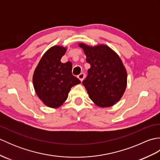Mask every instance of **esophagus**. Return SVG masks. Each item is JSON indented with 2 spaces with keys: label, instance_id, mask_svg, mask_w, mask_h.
Segmentation results:
<instances>
[{
  "label": "esophagus",
  "instance_id": "34e87169",
  "mask_svg": "<svg viewBox=\"0 0 160 160\" xmlns=\"http://www.w3.org/2000/svg\"><path fill=\"white\" fill-rule=\"evenodd\" d=\"M84 77H85V74H84V73H81L80 74H79V75H78V78H79V79H80L81 81H82V80H84Z\"/></svg>",
  "mask_w": 160,
  "mask_h": 160
}]
</instances>
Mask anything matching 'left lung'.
I'll list each match as a JSON object with an SVG mask.
<instances>
[{"instance_id":"obj_1","label":"left lung","mask_w":160,"mask_h":160,"mask_svg":"<svg viewBox=\"0 0 160 160\" xmlns=\"http://www.w3.org/2000/svg\"><path fill=\"white\" fill-rule=\"evenodd\" d=\"M80 47L91 65L82 81L90 98L100 107L113 106L120 100L127 83V71L120 57L106 45Z\"/></svg>"}]
</instances>
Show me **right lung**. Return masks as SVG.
<instances>
[{
    "label": "right lung",
    "instance_id": "add662e5",
    "mask_svg": "<svg viewBox=\"0 0 160 160\" xmlns=\"http://www.w3.org/2000/svg\"><path fill=\"white\" fill-rule=\"evenodd\" d=\"M66 48L54 46L44 54L34 71L36 94L47 107L56 108L67 100L71 88L80 80L72 74V63L61 62Z\"/></svg>",
    "mask_w": 160,
    "mask_h": 160
}]
</instances>
